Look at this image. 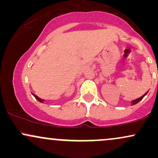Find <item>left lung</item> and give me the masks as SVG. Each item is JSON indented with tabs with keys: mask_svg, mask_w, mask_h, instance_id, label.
I'll use <instances>...</instances> for the list:
<instances>
[{
	"mask_svg": "<svg viewBox=\"0 0 158 158\" xmlns=\"http://www.w3.org/2000/svg\"><path fill=\"white\" fill-rule=\"evenodd\" d=\"M146 94H147V92H146V93L144 95H143L142 97H139V98H138V99H135V100L131 101V105H132V106H133V105H135V104H137V102H139V101H140V100H142V99H143V98L146 95Z\"/></svg>",
	"mask_w": 158,
	"mask_h": 158,
	"instance_id": "8db88e82",
	"label": "left lung"
}]
</instances>
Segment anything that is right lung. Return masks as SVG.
<instances>
[{"label": "right lung", "mask_w": 158, "mask_h": 158, "mask_svg": "<svg viewBox=\"0 0 158 158\" xmlns=\"http://www.w3.org/2000/svg\"><path fill=\"white\" fill-rule=\"evenodd\" d=\"M32 95H33L34 97H35V98L36 99H37L38 101H39V102H44V99H41V98H39V97H37V96H36L35 94H32Z\"/></svg>", "instance_id": "1"}]
</instances>
